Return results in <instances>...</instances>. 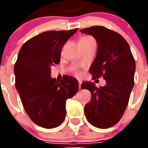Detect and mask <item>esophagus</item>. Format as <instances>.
<instances>
[{
  "label": "esophagus",
  "mask_w": 148,
  "mask_h": 148,
  "mask_svg": "<svg viewBox=\"0 0 148 148\" xmlns=\"http://www.w3.org/2000/svg\"><path fill=\"white\" fill-rule=\"evenodd\" d=\"M81 84H82V82H79V89H81Z\"/></svg>",
  "instance_id": "obj_1"
}]
</instances>
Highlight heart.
I'll return each instance as SVG.
<instances>
[{"instance_id": "1", "label": "heart", "mask_w": 148, "mask_h": 148, "mask_svg": "<svg viewBox=\"0 0 148 148\" xmlns=\"http://www.w3.org/2000/svg\"><path fill=\"white\" fill-rule=\"evenodd\" d=\"M95 42L94 38L92 37L89 36H82L79 39V44H90V43ZM77 75L80 76V74H77Z\"/></svg>"}]
</instances>
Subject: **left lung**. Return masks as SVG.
I'll return each mask as SVG.
<instances>
[{
	"mask_svg": "<svg viewBox=\"0 0 148 148\" xmlns=\"http://www.w3.org/2000/svg\"><path fill=\"white\" fill-rule=\"evenodd\" d=\"M97 43L95 59L89 68L93 79L103 77L104 86L83 82L82 89L90 91L92 98L85 105L86 120L102 129L111 127L122 118L134 86L135 61L126 40L116 31L101 26L81 30Z\"/></svg>",
	"mask_w": 148,
	"mask_h": 148,
	"instance_id": "1",
	"label": "left lung"
}]
</instances>
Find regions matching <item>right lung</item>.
<instances>
[{
    "label": "right lung",
    "instance_id": "1",
    "mask_svg": "<svg viewBox=\"0 0 148 148\" xmlns=\"http://www.w3.org/2000/svg\"><path fill=\"white\" fill-rule=\"evenodd\" d=\"M78 28L49 31L28 40L14 65L16 88L31 120L46 129L65 119L66 102L79 89L76 79L65 76L60 82L51 77V66L60 63L64 45Z\"/></svg>",
    "mask_w": 148,
    "mask_h": 148
}]
</instances>
